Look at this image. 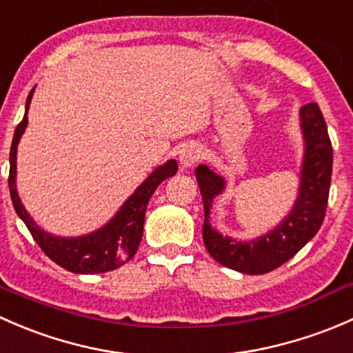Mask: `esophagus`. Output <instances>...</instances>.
I'll return each instance as SVG.
<instances>
[{
    "label": "esophagus",
    "mask_w": 353,
    "mask_h": 353,
    "mask_svg": "<svg viewBox=\"0 0 353 353\" xmlns=\"http://www.w3.org/2000/svg\"><path fill=\"white\" fill-rule=\"evenodd\" d=\"M201 154H202L201 148L195 146V144H190V146L183 148V151H181V154H180L181 165L183 166L195 165V163L199 161V158H201Z\"/></svg>",
    "instance_id": "1"
}]
</instances>
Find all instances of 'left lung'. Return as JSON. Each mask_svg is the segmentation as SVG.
<instances>
[{
	"label": "left lung",
	"instance_id": "1",
	"mask_svg": "<svg viewBox=\"0 0 353 353\" xmlns=\"http://www.w3.org/2000/svg\"><path fill=\"white\" fill-rule=\"evenodd\" d=\"M301 127L306 151L301 172L299 197L284 223L255 241H236L210 228L209 210L214 197L224 190V180L205 165L197 166L195 178L205 212L202 226L203 245L217 263L241 274H267L290 260L321 228L328 205L333 150L318 103H307L301 108Z\"/></svg>",
	"mask_w": 353,
	"mask_h": 353
}]
</instances>
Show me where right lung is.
I'll list each match as a JSON object with an SVG mask.
<instances>
[{
  "instance_id": "1",
  "label": "right lung",
  "mask_w": 353,
  "mask_h": 353,
  "mask_svg": "<svg viewBox=\"0 0 353 353\" xmlns=\"http://www.w3.org/2000/svg\"><path fill=\"white\" fill-rule=\"evenodd\" d=\"M32 93H34V90L27 98V105H25L27 112L28 107H30ZM27 112H25L23 121L18 123L17 129H14L12 150H10L8 187L17 214L23 221L25 226L28 228L32 238L37 241L42 252L50 260L56 261L59 267L66 268L72 274H101V272H110L122 267L125 261H129L130 258L136 255L137 248H139L144 230L146 205L150 202L151 195L154 194V190L163 180L175 175L178 170L176 161L170 159L168 163L156 168L146 178V181L127 199L122 209L117 212V216L110 223L105 224L101 230L92 232V234L79 236V238H57V236L42 231L34 223V219L28 216L17 194V183H14V176H17V146L25 127H27Z\"/></svg>"
}]
</instances>
